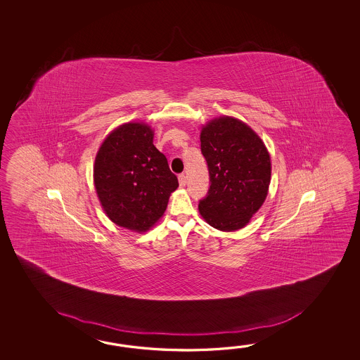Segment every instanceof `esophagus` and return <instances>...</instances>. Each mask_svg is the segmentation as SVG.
Instances as JSON below:
<instances>
[{"label":"esophagus","instance_id":"esophagus-1","mask_svg":"<svg viewBox=\"0 0 360 360\" xmlns=\"http://www.w3.org/2000/svg\"><path fill=\"white\" fill-rule=\"evenodd\" d=\"M179 183H180V186H181V188L186 185V177H185V175H184V174H181V175H179Z\"/></svg>","mask_w":360,"mask_h":360}]
</instances>
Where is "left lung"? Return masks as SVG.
Wrapping results in <instances>:
<instances>
[{
  "label": "left lung",
  "mask_w": 360,
  "mask_h": 360,
  "mask_svg": "<svg viewBox=\"0 0 360 360\" xmlns=\"http://www.w3.org/2000/svg\"><path fill=\"white\" fill-rule=\"evenodd\" d=\"M211 186L198 210L205 221L221 231L245 228L264 205L271 180L268 148L247 123L220 115L200 130Z\"/></svg>",
  "instance_id": "8db88e82"
}]
</instances>
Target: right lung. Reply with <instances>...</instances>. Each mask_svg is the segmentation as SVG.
Instances as JSON below:
<instances>
[{"mask_svg":"<svg viewBox=\"0 0 360 360\" xmlns=\"http://www.w3.org/2000/svg\"><path fill=\"white\" fill-rule=\"evenodd\" d=\"M146 122H127L103 140L94 163V185L110 221L124 229H152L179 186L167 158L154 146Z\"/></svg>","mask_w":360,"mask_h":360,"instance_id":"obj_1","label":"right lung"}]
</instances>
